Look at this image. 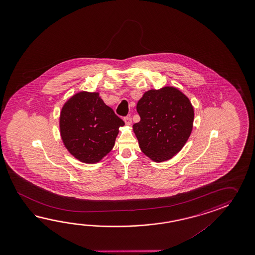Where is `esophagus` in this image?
Wrapping results in <instances>:
<instances>
[{
	"label": "esophagus",
	"instance_id": "esophagus-1",
	"mask_svg": "<svg viewBox=\"0 0 255 255\" xmlns=\"http://www.w3.org/2000/svg\"><path fill=\"white\" fill-rule=\"evenodd\" d=\"M124 121H125L126 125L130 126L132 123V120L130 117H126L124 118Z\"/></svg>",
	"mask_w": 255,
	"mask_h": 255
}]
</instances>
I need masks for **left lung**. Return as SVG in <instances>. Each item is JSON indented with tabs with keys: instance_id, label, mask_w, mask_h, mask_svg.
<instances>
[{
	"instance_id": "1",
	"label": "left lung",
	"mask_w": 255,
	"mask_h": 255,
	"mask_svg": "<svg viewBox=\"0 0 255 255\" xmlns=\"http://www.w3.org/2000/svg\"><path fill=\"white\" fill-rule=\"evenodd\" d=\"M140 121L133 130L142 152L155 162L170 159L190 137L194 110L179 89L165 87L145 93L136 105Z\"/></svg>"
}]
</instances>
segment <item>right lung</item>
<instances>
[{
  "mask_svg": "<svg viewBox=\"0 0 255 255\" xmlns=\"http://www.w3.org/2000/svg\"><path fill=\"white\" fill-rule=\"evenodd\" d=\"M60 133L65 147L85 163H97L115 145L124 121L104 103L98 93L79 92L64 105Z\"/></svg>",
  "mask_w": 255,
  "mask_h": 255,
  "instance_id": "1",
  "label": "right lung"
}]
</instances>
